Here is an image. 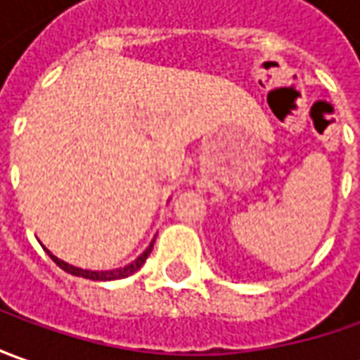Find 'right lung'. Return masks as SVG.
<instances>
[{
    "label": "right lung",
    "instance_id": "obj_1",
    "mask_svg": "<svg viewBox=\"0 0 360 360\" xmlns=\"http://www.w3.org/2000/svg\"><path fill=\"white\" fill-rule=\"evenodd\" d=\"M151 249H153V243H151V245H149V249H147L141 257H137L133 263L121 266V269H113V271H87V269H79V266L69 265V263H65L63 259L56 257L51 251H47V253H49V257H51V259H53V261H56L57 265L61 266L63 271H68V273L75 275V277H85V279H91V281H113V279L129 277V275H133L137 269H141V265L147 261V257H149V253H151Z\"/></svg>",
    "mask_w": 360,
    "mask_h": 360
}]
</instances>
